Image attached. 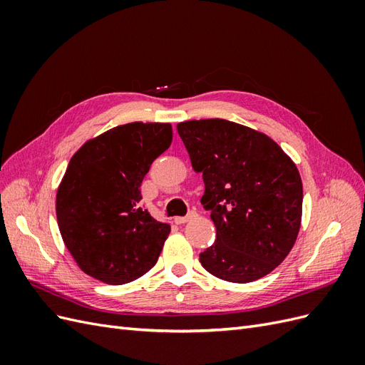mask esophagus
<instances>
[{"instance_id": "esophagus-1", "label": "esophagus", "mask_w": 365, "mask_h": 365, "mask_svg": "<svg viewBox=\"0 0 365 365\" xmlns=\"http://www.w3.org/2000/svg\"><path fill=\"white\" fill-rule=\"evenodd\" d=\"M196 216V213L195 212H190L189 215L187 216H180V217H175V224H178V225H181V224H185V222H189V220L192 219V217H195Z\"/></svg>"}]
</instances>
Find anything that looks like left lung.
Returning a JSON list of instances; mask_svg holds the SVG:
<instances>
[{"instance_id": "left-lung-1", "label": "left lung", "mask_w": 365, "mask_h": 365, "mask_svg": "<svg viewBox=\"0 0 365 365\" xmlns=\"http://www.w3.org/2000/svg\"><path fill=\"white\" fill-rule=\"evenodd\" d=\"M192 168L202 173V205L216 242L200 254L220 280L250 283L274 271L302 225L303 184L295 163L263 132L222 118L176 125Z\"/></svg>"}]
</instances>
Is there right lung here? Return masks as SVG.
Segmentation results:
<instances>
[{
	"instance_id": "1",
	"label": "right lung",
	"mask_w": 365,
	"mask_h": 365,
	"mask_svg": "<svg viewBox=\"0 0 365 365\" xmlns=\"http://www.w3.org/2000/svg\"><path fill=\"white\" fill-rule=\"evenodd\" d=\"M170 143V123L134 121L88 140L70 160L56 216L63 244L85 274L125 284L157 263L170 225L140 207V187Z\"/></svg>"
}]
</instances>
